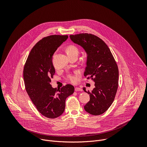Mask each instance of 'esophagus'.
<instances>
[{
    "label": "esophagus",
    "mask_w": 147,
    "mask_h": 147,
    "mask_svg": "<svg viewBox=\"0 0 147 147\" xmlns=\"http://www.w3.org/2000/svg\"><path fill=\"white\" fill-rule=\"evenodd\" d=\"M75 91H82V89L81 88H79V87H76L75 88Z\"/></svg>",
    "instance_id": "obj_1"
}]
</instances>
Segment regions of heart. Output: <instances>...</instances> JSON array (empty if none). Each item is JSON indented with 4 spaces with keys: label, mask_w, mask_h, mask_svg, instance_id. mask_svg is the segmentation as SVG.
Instances as JSON below:
<instances>
[{
    "label": "heart",
    "mask_w": 147,
    "mask_h": 147,
    "mask_svg": "<svg viewBox=\"0 0 147 147\" xmlns=\"http://www.w3.org/2000/svg\"><path fill=\"white\" fill-rule=\"evenodd\" d=\"M79 53V50L74 45H69L66 48V53L67 56H72L74 55H78ZM78 73H76L75 74H70L68 76V79L72 82H76L77 77V74Z\"/></svg>",
    "instance_id": "b5f03b06"
}]
</instances>
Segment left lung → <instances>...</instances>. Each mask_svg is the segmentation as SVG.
I'll list each match as a JSON object with an SVG mask.
<instances>
[{
  "label": "left lung",
  "instance_id": "obj_1",
  "mask_svg": "<svg viewBox=\"0 0 147 147\" xmlns=\"http://www.w3.org/2000/svg\"><path fill=\"white\" fill-rule=\"evenodd\" d=\"M70 39L81 46L87 57L84 76L95 82L90 94V100L85 111L92 115H100L111 106L118 88L119 70L116 62L107 45L99 37L91 34L70 35Z\"/></svg>",
  "mask_w": 147,
  "mask_h": 147
}]
</instances>
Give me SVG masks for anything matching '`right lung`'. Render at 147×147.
Returning a JSON list of instances; mask_svg holds the SVG:
<instances>
[{
    "instance_id": "1",
    "label": "right lung",
    "mask_w": 147,
    "mask_h": 147,
    "mask_svg": "<svg viewBox=\"0 0 147 147\" xmlns=\"http://www.w3.org/2000/svg\"><path fill=\"white\" fill-rule=\"evenodd\" d=\"M67 35H50L40 40L31 49L23 70L26 91L36 108L43 116L55 119L64 112L66 99L74 91L70 84L53 88L51 78L55 73L52 56Z\"/></svg>"
}]
</instances>
